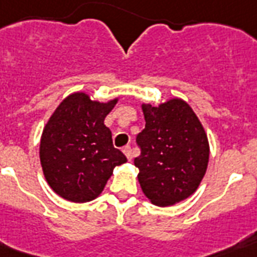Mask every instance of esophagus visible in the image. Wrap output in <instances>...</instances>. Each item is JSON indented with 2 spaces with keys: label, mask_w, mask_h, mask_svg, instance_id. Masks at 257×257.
Wrapping results in <instances>:
<instances>
[{
  "label": "esophagus",
  "mask_w": 257,
  "mask_h": 257,
  "mask_svg": "<svg viewBox=\"0 0 257 257\" xmlns=\"http://www.w3.org/2000/svg\"><path fill=\"white\" fill-rule=\"evenodd\" d=\"M123 153H124V156L127 157V160L131 161L133 160V150H131L130 146H124L123 147Z\"/></svg>",
  "instance_id": "34e87169"
}]
</instances>
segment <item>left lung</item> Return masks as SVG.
Returning a JSON list of instances; mask_svg holds the SVG:
<instances>
[{
	"label": "left lung",
	"instance_id": "1",
	"mask_svg": "<svg viewBox=\"0 0 257 257\" xmlns=\"http://www.w3.org/2000/svg\"><path fill=\"white\" fill-rule=\"evenodd\" d=\"M145 128L137 135L141 156L134 160L146 197L158 206L188 198L204 178L209 143L188 103L173 99L158 107L143 104Z\"/></svg>",
	"mask_w": 257,
	"mask_h": 257
}]
</instances>
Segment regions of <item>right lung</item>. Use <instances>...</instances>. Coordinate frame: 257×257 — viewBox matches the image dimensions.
Here are the masks:
<instances>
[{
    "label": "right lung",
    "instance_id": "obj_1",
    "mask_svg": "<svg viewBox=\"0 0 257 257\" xmlns=\"http://www.w3.org/2000/svg\"><path fill=\"white\" fill-rule=\"evenodd\" d=\"M116 99L99 103L85 93L61 101L43 131L40 161L49 186L72 202H87L101 193L115 166L127 158L112 145L104 118Z\"/></svg>",
    "mask_w": 257,
    "mask_h": 257
}]
</instances>
